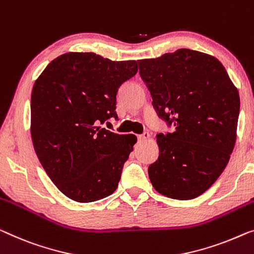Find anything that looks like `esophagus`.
<instances>
[{
    "mask_svg": "<svg viewBox=\"0 0 254 254\" xmlns=\"http://www.w3.org/2000/svg\"><path fill=\"white\" fill-rule=\"evenodd\" d=\"M149 137H150V135H149L148 132H143L142 134L139 135L138 139H139V141H145V140H147Z\"/></svg>",
    "mask_w": 254,
    "mask_h": 254,
    "instance_id": "34e87169",
    "label": "esophagus"
}]
</instances>
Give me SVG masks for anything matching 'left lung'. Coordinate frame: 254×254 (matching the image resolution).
Here are the masks:
<instances>
[{"instance_id":"left-lung-1","label":"left lung","mask_w":254,"mask_h":254,"mask_svg":"<svg viewBox=\"0 0 254 254\" xmlns=\"http://www.w3.org/2000/svg\"><path fill=\"white\" fill-rule=\"evenodd\" d=\"M157 115L172 133H158L160 155L148 168L153 187L166 197L192 199L215 183L236 141L240 94L217 58L179 49L138 60Z\"/></svg>"}]
</instances>
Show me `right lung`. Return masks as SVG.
Masks as SVG:
<instances>
[{"label":"right lung","instance_id":"add662e5","mask_svg":"<svg viewBox=\"0 0 254 254\" xmlns=\"http://www.w3.org/2000/svg\"><path fill=\"white\" fill-rule=\"evenodd\" d=\"M137 71L135 60L68 52L36 79L30 98L34 149L52 183L70 199L94 202L119 186L137 137L98 126L117 119V91Z\"/></svg>","mask_w":254,"mask_h":254}]
</instances>
